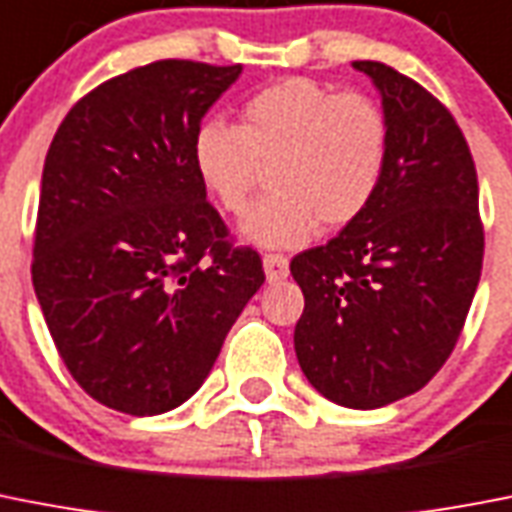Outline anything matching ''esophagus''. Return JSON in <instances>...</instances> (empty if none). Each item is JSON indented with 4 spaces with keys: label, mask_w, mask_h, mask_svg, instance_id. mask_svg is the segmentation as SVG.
<instances>
[{
    "label": "esophagus",
    "mask_w": 512,
    "mask_h": 512,
    "mask_svg": "<svg viewBox=\"0 0 512 512\" xmlns=\"http://www.w3.org/2000/svg\"><path fill=\"white\" fill-rule=\"evenodd\" d=\"M263 268H265V276H268V281H283V278L289 276V257L286 255H273V252H268V255L263 257Z\"/></svg>",
    "instance_id": "1"
}]
</instances>
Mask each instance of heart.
<instances>
[{
	"instance_id": "b5f03b06",
	"label": "heart",
	"mask_w": 512,
	"mask_h": 512,
	"mask_svg": "<svg viewBox=\"0 0 512 512\" xmlns=\"http://www.w3.org/2000/svg\"><path fill=\"white\" fill-rule=\"evenodd\" d=\"M239 127L208 119L192 137L197 179L218 208L242 216L260 171L273 195L249 210L242 236L260 247H296L351 226L388 171L390 124L375 98L336 93L307 77L270 83L244 101Z\"/></svg>"
}]
</instances>
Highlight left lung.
Here are the masks:
<instances>
[{"label":"left lung","instance_id":"left-lung-1","mask_svg":"<svg viewBox=\"0 0 512 512\" xmlns=\"http://www.w3.org/2000/svg\"><path fill=\"white\" fill-rule=\"evenodd\" d=\"M372 77L390 124L382 187L364 216L291 260L304 312V377L346 409L422 390L448 362L479 286V182L461 127L429 90L382 62Z\"/></svg>","mask_w":512,"mask_h":512}]
</instances>
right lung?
Listing matches in <instances>:
<instances>
[{
	"mask_svg": "<svg viewBox=\"0 0 512 512\" xmlns=\"http://www.w3.org/2000/svg\"><path fill=\"white\" fill-rule=\"evenodd\" d=\"M242 75L161 59L90 90L46 153L33 289L77 385L114 411L156 416L197 393L263 286L192 163V137Z\"/></svg>",
	"mask_w": 512,
	"mask_h": 512,
	"instance_id": "obj_1",
	"label": "right lung"
}]
</instances>
